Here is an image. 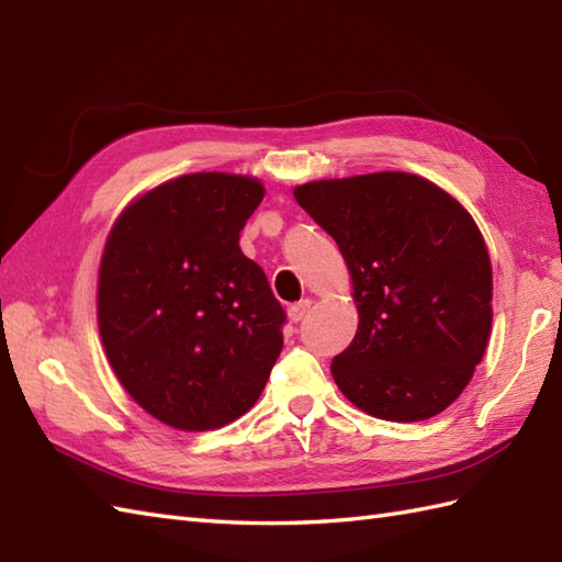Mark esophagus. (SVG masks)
Masks as SVG:
<instances>
[{"mask_svg":"<svg viewBox=\"0 0 562 562\" xmlns=\"http://www.w3.org/2000/svg\"><path fill=\"white\" fill-rule=\"evenodd\" d=\"M308 312H312V302L304 300V302H300V304H292V306L288 308V316H290L292 324H300V321L306 318Z\"/></svg>","mask_w":562,"mask_h":562,"instance_id":"1","label":"esophagus"}]
</instances>
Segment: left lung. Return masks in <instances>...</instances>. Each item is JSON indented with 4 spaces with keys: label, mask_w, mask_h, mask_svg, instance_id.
<instances>
[{
    "label": "left lung",
    "mask_w": 562,
    "mask_h": 562,
    "mask_svg": "<svg viewBox=\"0 0 562 562\" xmlns=\"http://www.w3.org/2000/svg\"><path fill=\"white\" fill-rule=\"evenodd\" d=\"M336 238L360 326L333 357L345 398L381 420L415 423L461 396L493 324V270L479 226L420 176L384 171L294 188Z\"/></svg>",
    "instance_id": "8db88e82"
}]
</instances>
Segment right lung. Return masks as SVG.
<instances>
[{
	"mask_svg": "<svg viewBox=\"0 0 562 562\" xmlns=\"http://www.w3.org/2000/svg\"><path fill=\"white\" fill-rule=\"evenodd\" d=\"M256 178L190 173L135 200L105 241L99 328L115 376L188 432L244 415L266 389L288 314L238 234Z\"/></svg>",
	"mask_w": 562,
	"mask_h": 562,
	"instance_id": "obj_1",
	"label": "right lung"
}]
</instances>
